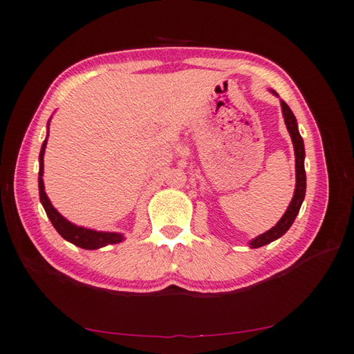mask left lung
Returning a JSON list of instances; mask_svg holds the SVG:
<instances>
[{
  "instance_id": "8db88e82",
  "label": "left lung",
  "mask_w": 354,
  "mask_h": 354,
  "mask_svg": "<svg viewBox=\"0 0 354 354\" xmlns=\"http://www.w3.org/2000/svg\"><path fill=\"white\" fill-rule=\"evenodd\" d=\"M276 93V92H274ZM277 95V93H276ZM281 103V111H283V116H285V124L288 127V131L290 138H292V144H294V151H295V171H297V185H295V192L292 201H290L288 210L285 212V215L281 216L280 221L272 227L271 230L265 232L261 236H257L256 239H253L250 242L251 248H259L263 247L266 243H270L272 241L279 239L280 236L289 230V227L292 225L294 219L297 216L298 212H300L301 203L304 200V194H306V171H304V144H303V138L298 133V127H297V120L290 111L289 106L285 103L283 100L280 101Z\"/></svg>"
}]
</instances>
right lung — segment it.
I'll return each mask as SVG.
<instances>
[{
  "label": "right lung",
  "instance_id": "1",
  "mask_svg": "<svg viewBox=\"0 0 354 354\" xmlns=\"http://www.w3.org/2000/svg\"><path fill=\"white\" fill-rule=\"evenodd\" d=\"M45 147H46V139L44 140L42 148H41V154H39V197H41L42 206L48 215L51 224L54 225V229L59 232V234L64 239L73 242L74 245L84 248V250H97L104 245H109V243H118L121 242L124 238L120 233H106V232H95V230H89L84 229V227H77L74 224H71L69 221L62 216L59 212L53 207V204L50 203L48 197L44 191V182H42V172H44V153H45Z\"/></svg>",
  "mask_w": 354,
  "mask_h": 354
}]
</instances>
